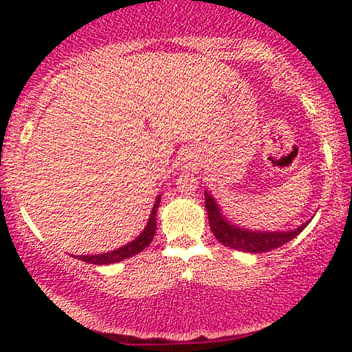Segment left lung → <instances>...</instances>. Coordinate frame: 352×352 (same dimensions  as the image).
Returning a JSON list of instances; mask_svg holds the SVG:
<instances>
[{
    "label": "left lung",
    "instance_id": "left-lung-1",
    "mask_svg": "<svg viewBox=\"0 0 352 352\" xmlns=\"http://www.w3.org/2000/svg\"><path fill=\"white\" fill-rule=\"evenodd\" d=\"M206 196V209H208V218H209V226H211L212 235L216 236L218 242L230 248H235V250L242 252H250V254H261V252H269L274 250V248L281 247L293 240L294 236L300 235L305 230L307 223L301 225L300 228L293 230V232H248V230L236 228V226L230 225L219 214L218 204L214 202V199L209 196L208 192Z\"/></svg>",
    "mask_w": 352,
    "mask_h": 352
}]
</instances>
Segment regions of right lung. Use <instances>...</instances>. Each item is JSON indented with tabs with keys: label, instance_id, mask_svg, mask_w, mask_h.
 <instances>
[{
	"label": "right lung",
	"instance_id": "add662e5",
	"mask_svg": "<svg viewBox=\"0 0 352 352\" xmlns=\"http://www.w3.org/2000/svg\"><path fill=\"white\" fill-rule=\"evenodd\" d=\"M160 204V197L156 199L155 206H153V211H151L150 216V221H148L146 228L144 232L138 236L136 240H133L131 243H127L126 247H120L113 252H107V254H100V255H83V257H78L80 261L88 262V264H95V265H104V264H116V262L124 261V258H129L133 255L140 254L141 250L148 247L153 240L155 233H156V209H158Z\"/></svg>",
	"mask_w": 352,
	"mask_h": 352
}]
</instances>
